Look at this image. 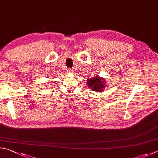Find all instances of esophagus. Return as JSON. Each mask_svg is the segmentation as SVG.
I'll return each instance as SVG.
<instances>
[{"label":"esophagus","instance_id":"1","mask_svg":"<svg viewBox=\"0 0 158 158\" xmlns=\"http://www.w3.org/2000/svg\"><path fill=\"white\" fill-rule=\"evenodd\" d=\"M68 72H69V73H73V69H68Z\"/></svg>","mask_w":158,"mask_h":158}]
</instances>
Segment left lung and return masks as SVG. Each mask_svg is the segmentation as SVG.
Segmentation results:
<instances>
[{"instance_id": "1", "label": "left lung", "mask_w": 158, "mask_h": 158, "mask_svg": "<svg viewBox=\"0 0 158 158\" xmlns=\"http://www.w3.org/2000/svg\"><path fill=\"white\" fill-rule=\"evenodd\" d=\"M87 87L92 89L94 92H103L106 88V82L103 77L98 76L94 77L92 78L87 79Z\"/></svg>"}]
</instances>
